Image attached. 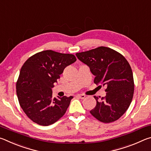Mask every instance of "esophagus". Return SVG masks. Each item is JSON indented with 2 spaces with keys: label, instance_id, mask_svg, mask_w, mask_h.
Listing matches in <instances>:
<instances>
[{
  "label": "esophagus",
  "instance_id": "34e87169",
  "mask_svg": "<svg viewBox=\"0 0 151 151\" xmlns=\"http://www.w3.org/2000/svg\"><path fill=\"white\" fill-rule=\"evenodd\" d=\"M76 96H77L78 98L82 99H85V97H86V95H85V94H77V95H76Z\"/></svg>",
  "mask_w": 151,
  "mask_h": 151
}]
</instances>
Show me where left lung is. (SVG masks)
<instances>
[{"mask_svg": "<svg viewBox=\"0 0 151 151\" xmlns=\"http://www.w3.org/2000/svg\"><path fill=\"white\" fill-rule=\"evenodd\" d=\"M76 56L90 68L94 83L105 86L106 94L94 96L96 105L90 111L99 121L109 123L123 115L131 104L134 94V79L129 63L121 53L112 48L99 47Z\"/></svg>", "mask_w": 151, "mask_h": 151, "instance_id": "8db88e82", "label": "left lung"}]
</instances>
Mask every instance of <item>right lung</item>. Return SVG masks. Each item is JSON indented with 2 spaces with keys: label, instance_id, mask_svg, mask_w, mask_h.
<instances>
[{
  "label": "right lung",
  "instance_id": "1",
  "mask_svg": "<svg viewBox=\"0 0 151 151\" xmlns=\"http://www.w3.org/2000/svg\"><path fill=\"white\" fill-rule=\"evenodd\" d=\"M76 60L73 55L47 50L36 53L24 63L17 82V94L31 121L48 126L65 114L73 96L53 99L52 88L64 69Z\"/></svg>",
  "mask_w": 151,
  "mask_h": 151
}]
</instances>
